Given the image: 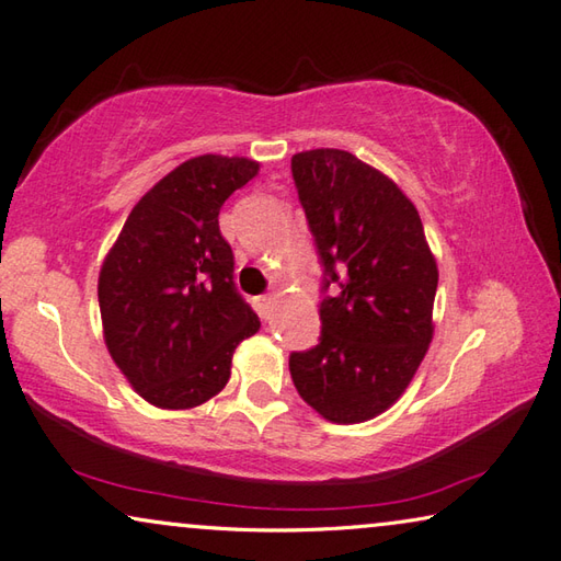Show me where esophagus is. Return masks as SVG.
I'll return each instance as SVG.
<instances>
[{"label": "esophagus", "mask_w": 561, "mask_h": 561, "mask_svg": "<svg viewBox=\"0 0 561 561\" xmlns=\"http://www.w3.org/2000/svg\"><path fill=\"white\" fill-rule=\"evenodd\" d=\"M274 306H277V296H274V294H270V296H262V299H257L260 316L265 318V321H270V318H272Z\"/></svg>", "instance_id": "esophagus-1"}]
</instances>
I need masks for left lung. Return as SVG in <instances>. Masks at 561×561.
<instances>
[{
  "label": "left lung",
  "mask_w": 561,
  "mask_h": 561,
  "mask_svg": "<svg viewBox=\"0 0 561 561\" xmlns=\"http://www.w3.org/2000/svg\"><path fill=\"white\" fill-rule=\"evenodd\" d=\"M291 174L325 267L321 343L294 353L299 397L353 425L391 409L431 347L437 262L401 186L337 148L296 152Z\"/></svg>",
  "instance_id": "8db88e82"
}]
</instances>
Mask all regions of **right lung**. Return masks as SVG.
I'll use <instances>...</instances> for the list:
<instances>
[{"label": "right lung", "instance_id": "obj_1", "mask_svg": "<svg viewBox=\"0 0 561 561\" xmlns=\"http://www.w3.org/2000/svg\"><path fill=\"white\" fill-rule=\"evenodd\" d=\"M250 158L184 160L140 196L99 270L108 355L140 399L190 411L221 393L260 318L233 287L218 211L257 178Z\"/></svg>", "mask_w": 561, "mask_h": 561}]
</instances>
